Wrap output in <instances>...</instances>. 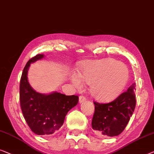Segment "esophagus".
Masks as SVG:
<instances>
[{"label": "esophagus", "instance_id": "34e87169", "mask_svg": "<svg viewBox=\"0 0 154 154\" xmlns=\"http://www.w3.org/2000/svg\"><path fill=\"white\" fill-rule=\"evenodd\" d=\"M86 100V97L85 96H80L79 97V102L80 103H83L84 101H85Z\"/></svg>", "mask_w": 154, "mask_h": 154}]
</instances>
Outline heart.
Returning <instances> with one entry per match:
<instances>
[{
  "label": "heart",
  "mask_w": 154,
  "mask_h": 154,
  "mask_svg": "<svg viewBox=\"0 0 154 154\" xmlns=\"http://www.w3.org/2000/svg\"><path fill=\"white\" fill-rule=\"evenodd\" d=\"M129 72L126 66L113 58L88 60L82 64L80 76L71 75L75 86L80 88L82 80L91 85V93L99 100L107 101L121 94L128 80Z\"/></svg>",
  "instance_id": "obj_1"
}]
</instances>
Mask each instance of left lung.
Listing matches in <instances>:
<instances>
[{
  "instance_id": "1",
  "label": "left lung",
  "mask_w": 154,
  "mask_h": 154,
  "mask_svg": "<svg viewBox=\"0 0 154 154\" xmlns=\"http://www.w3.org/2000/svg\"><path fill=\"white\" fill-rule=\"evenodd\" d=\"M135 83L133 84L110 103L94 102L95 112L91 125L97 135L114 137L122 133L135 110Z\"/></svg>"
}]
</instances>
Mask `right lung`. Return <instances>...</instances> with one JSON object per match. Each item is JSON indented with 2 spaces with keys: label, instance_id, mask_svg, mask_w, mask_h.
<instances>
[{
  "label": "right lung",
  "instance_id": "1",
  "mask_svg": "<svg viewBox=\"0 0 154 154\" xmlns=\"http://www.w3.org/2000/svg\"><path fill=\"white\" fill-rule=\"evenodd\" d=\"M43 57V54L35 56L23 68L19 85V100L23 117L31 131L36 135H48L62 126L67 113L77 105L79 97L58 92L45 95L32 88L28 82V70L31 63Z\"/></svg>",
  "mask_w": 154,
  "mask_h": 154
}]
</instances>
